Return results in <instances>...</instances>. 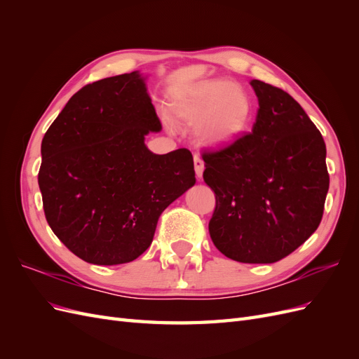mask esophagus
Returning a JSON list of instances; mask_svg holds the SVG:
<instances>
[{"mask_svg":"<svg viewBox=\"0 0 359 359\" xmlns=\"http://www.w3.org/2000/svg\"><path fill=\"white\" fill-rule=\"evenodd\" d=\"M203 169H205V163L199 156H194V172H196V177L202 178L203 175Z\"/></svg>","mask_w":359,"mask_h":359,"instance_id":"obj_1","label":"esophagus"}]
</instances>
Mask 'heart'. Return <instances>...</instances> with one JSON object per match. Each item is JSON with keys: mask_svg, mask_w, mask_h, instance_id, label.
<instances>
[{"mask_svg": "<svg viewBox=\"0 0 359 359\" xmlns=\"http://www.w3.org/2000/svg\"><path fill=\"white\" fill-rule=\"evenodd\" d=\"M169 111L180 123L196 127L202 145L226 147L247 130L253 118V100L240 85L226 79H203L173 94Z\"/></svg>", "mask_w": 359, "mask_h": 359, "instance_id": "obj_1", "label": "heart"}]
</instances>
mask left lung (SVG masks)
<instances>
[{
    "instance_id": "1",
    "label": "left lung",
    "mask_w": 359,
    "mask_h": 359,
    "mask_svg": "<svg viewBox=\"0 0 359 359\" xmlns=\"http://www.w3.org/2000/svg\"><path fill=\"white\" fill-rule=\"evenodd\" d=\"M259 109L252 133L203 153V181L215 193L214 245L243 264H273L318 229L330 189L327 147L286 91L250 82Z\"/></svg>"
}]
</instances>
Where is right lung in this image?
<instances>
[{
  "instance_id": "right-lung-1",
  "label": "right lung",
  "mask_w": 359,
  "mask_h": 359,
  "mask_svg": "<svg viewBox=\"0 0 359 359\" xmlns=\"http://www.w3.org/2000/svg\"><path fill=\"white\" fill-rule=\"evenodd\" d=\"M145 79L132 72L83 86L41 140L46 220L88 264L139 257L160 214L196 182L189 149L160 156L145 145L148 133L161 130Z\"/></svg>"
}]
</instances>
